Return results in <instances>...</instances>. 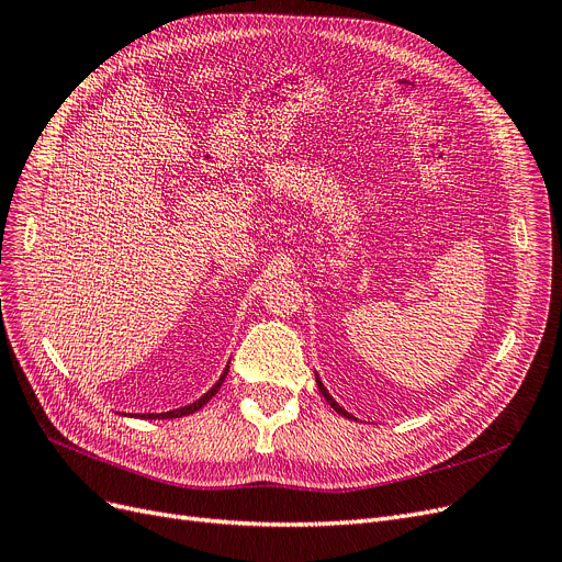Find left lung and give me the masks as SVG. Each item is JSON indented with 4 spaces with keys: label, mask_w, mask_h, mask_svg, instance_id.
I'll list each match as a JSON object with an SVG mask.
<instances>
[{
    "label": "left lung",
    "mask_w": 562,
    "mask_h": 562,
    "mask_svg": "<svg viewBox=\"0 0 562 562\" xmlns=\"http://www.w3.org/2000/svg\"><path fill=\"white\" fill-rule=\"evenodd\" d=\"M316 385H319V393H322V395L326 397V402H328V404H330V406H333V408H335V411L339 413V416H345V418H351V416H349V413H347L345 408H341V406H339V404H337V402H335V400H333V397L328 395V390L324 387V383H322L319 379H316Z\"/></svg>",
    "instance_id": "1"
}]
</instances>
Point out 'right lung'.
Instances as JSON below:
<instances>
[{
  "mask_svg": "<svg viewBox=\"0 0 562 562\" xmlns=\"http://www.w3.org/2000/svg\"><path fill=\"white\" fill-rule=\"evenodd\" d=\"M227 372H229V368L225 370V374L221 376V379H217V383L209 390V393L204 395V397H200L198 402H192V404H188V406H183V408H175V411H167V413H149V416H146V413H144V416L142 418H181V416H188V413H194V411H200L215 393H217V390H221V385H223V381H225V376H227Z\"/></svg>",
  "mask_w": 562,
  "mask_h": 562,
  "instance_id": "right-lung-1",
  "label": "right lung"
}]
</instances>
